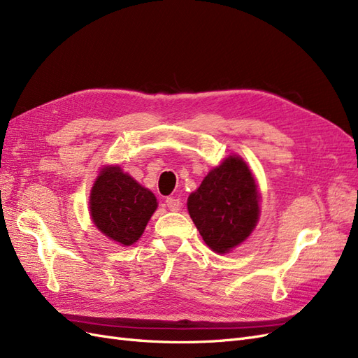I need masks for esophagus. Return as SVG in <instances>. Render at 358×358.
Returning a JSON list of instances; mask_svg holds the SVG:
<instances>
[{"label": "esophagus", "mask_w": 358, "mask_h": 358, "mask_svg": "<svg viewBox=\"0 0 358 358\" xmlns=\"http://www.w3.org/2000/svg\"><path fill=\"white\" fill-rule=\"evenodd\" d=\"M166 204H167L169 210H171V212H178V210L182 208L180 199H176V197H167Z\"/></svg>", "instance_id": "34e87169"}]
</instances>
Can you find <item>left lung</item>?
<instances>
[{"instance_id":"1","label":"left lung","mask_w":358,"mask_h":358,"mask_svg":"<svg viewBox=\"0 0 358 358\" xmlns=\"http://www.w3.org/2000/svg\"><path fill=\"white\" fill-rule=\"evenodd\" d=\"M259 194L246 162L237 155L225 158L189 194L188 212L204 243L227 254L248 239L258 222Z\"/></svg>"}]
</instances>
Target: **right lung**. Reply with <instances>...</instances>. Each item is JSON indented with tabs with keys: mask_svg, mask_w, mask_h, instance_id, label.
<instances>
[{
	"mask_svg": "<svg viewBox=\"0 0 358 358\" xmlns=\"http://www.w3.org/2000/svg\"><path fill=\"white\" fill-rule=\"evenodd\" d=\"M157 206L154 194L119 166L101 169L91 189L90 210L95 227L122 246L138 241Z\"/></svg>",
	"mask_w": 358,
	"mask_h": 358,
	"instance_id": "add662e5",
	"label": "right lung"
}]
</instances>
